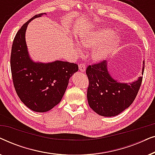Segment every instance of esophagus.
Listing matches in <instances>:
<instances>
[{"label": "esophagus", "instance_id": "obj_1", "mask_svg": "<svg viewBox=\"0 0 155 155\" xmlns=\"http://www.w3.org/2000/svg\"><path fill=\"white\" fill-rule=\"evenodd\" d=\"M78 68H79V71L82 72V73H84L86 70V65L84 64H82V63H80V64H79V65H78Z\"/></svg>", "mask_w": 155, "mask_h": 155}]
</instances>
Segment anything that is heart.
I'll use <instances>...</instances> for the list:
<instances>
[{
  "mask_svg": "<svg viewBox=\"0 0 155 155\" xmlns=\"http://www.w3.org/2000/svg\"><path fill=\"white\" fill-rule=\"evenodd\" d=\"M120 43V37L111 29L98 27L86 31L80 36L78 44L83 49H90L91 58L100 62L111 56Z\"/></svg>",
  "mask_w": 155,
  "mask_h": 155,
  "instance_id": "1",
  "label": "heart"
}]
</instances>
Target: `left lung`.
Masks as SVG:
<instances>
[{
  "instance_id": "1",
  "label": "left lung",
  "mask_w": 155,
  "mask_h": 155,
  "mask_svg": "<svg viewBox=\"0 0 155 155\" xmlns=\"http://www.w3.org/2000/svg\"><path fill=\"white\" fill-rule=\"evenodd\" d=\"M144 68L143 61L142 75ZM86 74L89 79L87 93L89 105L97 114L106 117L117 116L132 104L143 80V77H139L128 83L118 82L110 75L107 61L89 65Z\"/></svg>"
}]
</instances>
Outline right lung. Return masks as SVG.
Instances as JSON below:
<instances>
[{
  "instance_id": "1",
  "label": "right lung",
  "mask_w": 155,
  "mask_h": 155,
  "mask_svg": "<svg viewBox=\"0 0 155 155\" xmlns=\"http://www.w3.org/2000/svg\"><path fill=\"white\" fill-rule=\"evenodd\" d=\"M22 25L15 37L10 56V68L15 89L24 104L36 112H46L61 101L69 79L78 71V65L66 61L35 62L29 56L25 40L27 25Z\"/></svg>"
}]
</instances>
